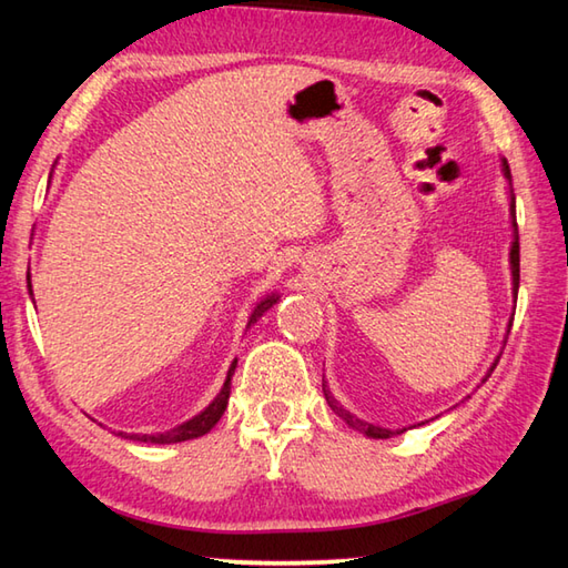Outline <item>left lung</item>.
<instances>
[{"mask_svg": "<svg viewBox=\"0 0 568 568\" xmlns=\"http://www.w3.org/2000/svg\"><path fill=\"white\" fill-rule=\"evenodd\" d=\"M501 172H504V180H506V192H508V220H511V250H508V265H511V293H514V303H516V295H518V225H516V195H514V187H511V170H508V162H506V158H501ZM514 311H516V305H514ZM511 323H514V315L511 318H508V325H506V335H504V348H506V338H508V333H511ZM504 348L498 351V355L494 358V363H491V368L486 371V376L480 378V383H486L488 378H491V373H494V368L498 365V358H501V353H504ZM325 378V376H323ZM478 388V386H476ZM323 393H325V400H328V406L333 408V413L335 416H338L345 426L348 428H353V430H358V434H363V436H368V438H393V436H400V434H406L408 428H416V426H403V428H383V426H378V423H368V420H363V418H358L355 416V413H351L348 408H343L341 406V400L333 396V390L328 388V383L323 381ZM470 396H466V398H460V403L464 400H468ZM458 406V403H456ZM454 406V408H456ZM438 418V416H436ZM434 420V418H430ZM423 423H428V420H423ZM423 423H418V426H423Z\"/></svg>", "mask_w": 568, "mask_h": 568, "instance_id": "8db88e82", "label": "left lung"}]
</instances>
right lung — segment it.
I'll use <instances>...</instances> for the list:
<instances>
[{"instance_id":"obj_1","label":"right lung","mask_w":568,"mask_h":568,"mask_svg":"<svg viewBox=\"0 0 568 568\" xmlns=\"http://www.w3.org/2000/svg\"><path fill=\"white\" fill-rule=\"evenodd\" d=\"M52 170H54V165H52ZM50 180H52V172H50ZM27 287H30V295H32V281H30V275H27ZM281 301V295L277 293H267V295H263L261 301L255 303V307H253V313L247 315V325H245V333L253 328V325L263 318V315L271 311V307ZM235 368H237V358L230 363V368H227V376H225V383H223V388H220V393L217 396L207 403V406L197 413V416H192V418H187V420H182V423H178L175 428H170V430H162V434H124V430H120L118 436H122V438H128V440H138V444H158V446H172V444H182V440H192V438H200V436H205V434H210V430H213V426L215 423L223 418V413H225V408H227V398H230V381H233V376H235Z\"/></svg>"}]
</instances>
